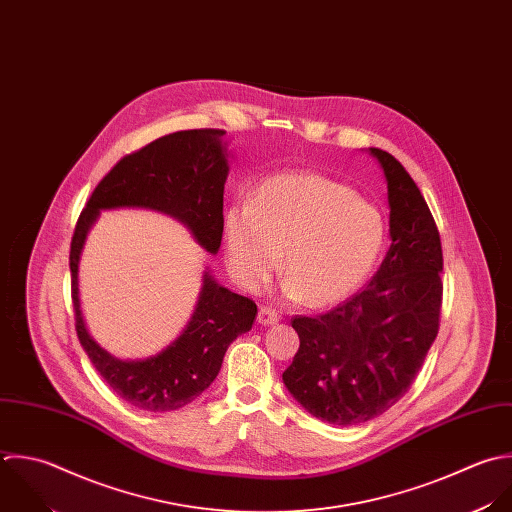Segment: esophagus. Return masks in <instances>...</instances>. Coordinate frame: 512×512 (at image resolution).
Wrapping results in <instances>:
<instances>
[{"label":"esophagus","instance_id":"1","mask_svg":"<svg viewBox=\"0 0 512 512\" xmlns=\"http://www.w3.org/2000/svg\"><path fill=\"white\" fill-rule=\"evenodd\" d=\"M279 319H281V315L271 307H261L259 313H257L259 325H275Z\"/></svg>","mask_w":512,"mask_h":512}]
</instances>
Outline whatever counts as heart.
<instances>
[{
	"label": "heart",
	"instance_id": "1",
	"mask_svg": "<svg viewBox=\"0 0 512 512\" xmlns=\"http://www.w3.org/2000/svg\"><path fill=\"white\" fill-rule=\"evenodd\" d=\"M225 261L245 291H259L279 269L285 295L313 307L351 295L373 269L385 225L379 209L349 187L315 173H287L259 185L251 205L223 219Z\"/></svg>",
	"mask_w": 512,
	"mask_h": 512
}]
</instances>
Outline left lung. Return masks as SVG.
<instances>
[{"mask_svg": "<svg viewBox=\"0 0 512 512\" xmlns=\"http://www.w3.org/2000/svg\"><path fill=\"white\" fill-rule=\"evenodd\" d=\"M369 151L387 179L391 247L365 289L323 315L293 317L301 345L283 373L313 417L341 427L371 421L405 397L437 339L443 303L433 213L391 153Z\"/></svg>", "mask_w": 512, "mask_h": 512, "instance_id": "left-lung-1", "label": "left lung"}]
</instances>
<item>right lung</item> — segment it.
Instances as JSON below:
<instances>
[{"instance_id": "add662e5", "label": "right lung", "mask_w": 512, "mask_h": 512, "mask_svg": "<svg viewBox=\"0 0 512 512\" xmlns=\"http://www.w3.org/2000/svg\"><path fill=\"white\" fill-rule=\"evenodd\" d=\"M223 135V129L177 131L125 155L93 189L71 237V299L79 343L105 383L141 411L167 413L195 401L219 375L227 347L251 329L257 305L221 287L205 271L183 333L155 357L121 361L101 349L85 327L77 281L81 249L99 211L145 207L179 219L215 255L223 237V189L229 173Z\"/></svg>"}]
</instances>
